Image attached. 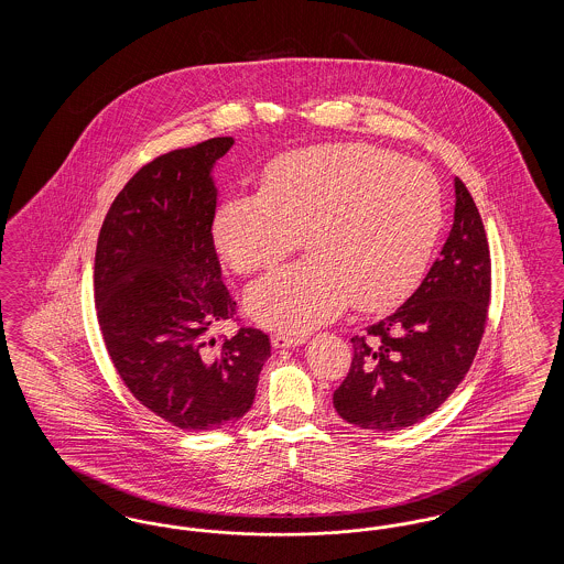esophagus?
<instances>
[{"label": "esophagus", "instance_id": "1", "mask_svg": "<svg viewBox=\"0 0 564 564\" xmlns=\"http://www.w3.org/2000/svg\"><path fill=\"white\" fill-rule=\"evenodd\" d=\"M270 343H272L274 349H290V347L302 345V343H304V336H302V334H283V332H276V334H272Z\"/></svg>", "mask_w": 564, "mask_h": 564}]
</instances>
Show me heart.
I'll list each match as a JSON object with an SVG mask.
<instances>
[{"mask_svg": "<svg viewBox=\"0 0 564 564\" xmlns=\"http://www.w3.org/2000/svg\"><path fill=\"white\" fill-rule=\"evenodd\" d=\"M442 226V192L421 162L368 143H325L270 162L260 192L217 207L214 242L242 274L292 256L300 237L311 258L270 272L247 292L253 319L304 329L347 308L382 311L421 281Z\"/></svg>", "mask_w": 564, "mask_h": 564, "instance_id": "1", "label": "heart"}]
</instances>
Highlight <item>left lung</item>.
<instances>
[{"label": "left lung", "mask_w": 564, "mask_h": 564, "mask_svg": "<svg viewBox=\"0 0 564 564\" xmlns=\"http://www.w3.org/2000/svg\"><path fill=\"white\" fill-rule=\"evenodd\" d=\"M455 194L451 235L419 290L350 338L349 375L334 391V408L355 427L398 431L427 419L474 364L488 322L490 249L458 177Z\"/></svg>", "instance_id": "obj_1"}]
</instances>
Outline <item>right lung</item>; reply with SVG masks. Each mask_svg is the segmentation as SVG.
Here are the masks:
<instances>
[{
    "mask_svg": "<svg viewBox=\"0 0 564 564\" xmlns=\"http://www.w3.org/2000/svg\"><path fill=\"white\" fill-rule=\"evenodd\" d=\"M232 137L166 152L141 166L104 219L95 306L109 359L134 400L184 431L221 430L256 398L269 336L239 327L215 253V161Z\"/></svg>",
    "mask_w": 564,
    "mask_h": 564,
    "instance_id": "right-lung-1",
    "label": "right lung"
}]
</instances>
